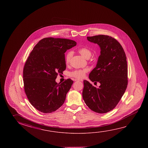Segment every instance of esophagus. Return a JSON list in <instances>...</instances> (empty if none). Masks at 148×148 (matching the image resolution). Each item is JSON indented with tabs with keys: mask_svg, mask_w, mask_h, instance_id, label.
<instances>
[{
	"mask_svg": "<svg viewBox=\"0 0 148 148\" xmlns=\"http://www.w3.org/2000/svg\"><path fill=\"white\" fill-rule=\"evenodd\" d=\"M76 82H82V79H75Z\"/></svg>",
	"mask_w": 148,
	"mask_h": 148,
	"instance_id": "obj_1",
	"label": "esophagus"
}]
</instances>
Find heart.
Instances as JSON below:
<instances>
[{
  "label": "heart",
  "instance_id": "1",
  "mask_svg": "<svg viewBox=\"0 0 148 148\" xmlns=\"http://www.w3.org/2000/svg\"><path fill=\"white\" fill-rule=\"evenodd\" d=\"M78 51L83 57H84L86 59L89 58L92 54L91 51L87 47L80 48L78 49ZM72 55V53L71 51H69L66 54L65 61H66V64H68L70 62ZM87 72L88 69H87L76 70L73 71L72 72H70V75L73 77L80 79V78H82L85 77L86 74Z\"/></svg>",
  "mask_w": 148,
  "mask_h": 148
}]
</instances>
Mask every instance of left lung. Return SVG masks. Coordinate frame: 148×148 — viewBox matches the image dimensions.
Here are the masks:
<instances>
[{
  "label": "left lung",
  "instance_id": "8db88e82",
  "mask_svg": "<svg viewBox=\"0 0 148 148\" xmlns=\"http://www.w3.org/2000/svg\"><path fill=\"white\" fill-rule=\"evenodd\" d=\"M89 41L97 44L101 49L96 67L89 76L92 82H99L96 88L84 80L82 97L92 111L104 114L118 104L127 86V64L123 47L112 36H87Z\"/></svg>",
  "mask_w": 148,
  "mask_h": 148
}]
</instances>
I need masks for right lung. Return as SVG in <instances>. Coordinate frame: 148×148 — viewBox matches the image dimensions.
Wrapping results in <instances>:
<instances>
[{"mask_svg": "<svg viewBox=\"0 0 148 148\" xmlns=\"http://www.w3.org/2000/svg\"><path fill=\"white\" fill-rule=\"evenodd\" d=\"M76 44L69 39L46 38L30 53L23 70L25 92L31 104L40 112H55L65 101L73 81L68 79L59 85L55 79L66 70L64 53Z\"/></svg>", "mask_w": 148, "mask_h": 148, "instance_id": "obj_1", "label": "right lung"}]
</instances>
